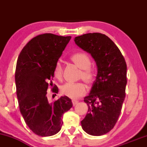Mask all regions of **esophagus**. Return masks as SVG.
I'll list each match as a JSON object with an SVG mask.
<instances>
[{"label":"esophagus","mask_w":147,"mask_h":147,"mask_svg":"<svg viewBox=\"0 0 147 147\" xmlns=\"http://www.w3.org/2000/svg\"><path fill=\"white\" fill-rule=\"evenodd\" d=\"M72 104H73V106H75L76 104H77V103H78V102H77V100H72Z\"/></svg>","instance_id":"esophagus-1"}]
</instances>
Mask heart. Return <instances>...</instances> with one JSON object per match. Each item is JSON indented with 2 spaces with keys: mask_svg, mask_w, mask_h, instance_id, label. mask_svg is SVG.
<instances>
[{
  "mask_svg": "<svg viewBox=\"0 0 147 147\" xmlns=\"http://www.w3.org/2000/svg\"><path fill=\"white\" fill-rule=\"evenodd\" d=\"M71 60L77 66L81 69L79 78L83 79L87 84H91L94 82L95 74L90 68L91 60L87 54L84 52H77L71 57ZM63 74V66L60 61H57L54 68V75L57 79H60ZM61 95L72 99H77L83 96L86 93V88L82 82L75 84L66 83L61 86Z\"/></svg>",
  "mask_w": 147,
  "mask_h": 147,
  "instance_id": "b5f03b06",
  "label": "heart"
}]
</instances>
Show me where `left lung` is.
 Here are the masks:
<instances>
[{"label":"left lung","mask_w":147,"mask_h":147,"mask_svg":"<svg viewBox=\"0 0 147 147\" xmlns=\"http://www.w3.org/2000/svg\"><path fill=\"white\" fill-rule=\"evenodd\" d=\"M92 56L97 74L89 95L84 97L88 113L81 122L88 134L99 136L109 133L117 122L125 99L126 63L120 50L105 34L88 33L74 40Z\"/></svg>","instance_id":"obj_1"}]
</instances>
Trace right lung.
<instances>
[{
    "instance_id": "right-lung-1",
    "label": "right lung",
    "mask_w": 147,
    "mask_h": 147,
    "mask_svg": "<svg viewBox=\"0 0 147 147\" xmlns=\"http://www.w3.org/2000/svg\"><path fill=\"white\" fill-rule=\"evenodd\" d=\"M70 38L50 33L38 35L25 45L18 57L15 82L20 111L28 127L42 137L60 131L62 116L72 106L66 96L49 103L46 95L55 64ZM58 90L55 86L53 92Z\"/></svg>"
}]
</instances>
